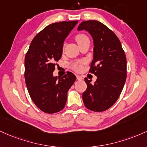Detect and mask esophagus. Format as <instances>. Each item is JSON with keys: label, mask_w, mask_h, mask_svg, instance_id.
Returning <instances> with one entry per match:
<instances>
[{"label": "esophagus", "mask_w": 147, "mask_h": 147, "mask_svg": "<svg viewBox=\"0 0 147 147\" xmlns=\"http://www.w3.org/2000/svg\"><path fill=\"white\" fill-rule=\"evenodd\" d=\"M76 78H77V80H82V77L80 76L77 75V76H76Z\"/></svg>", "instance_id": "34e87169"}]
</instances>
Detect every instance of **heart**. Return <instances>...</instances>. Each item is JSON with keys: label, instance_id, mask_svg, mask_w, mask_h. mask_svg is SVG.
I'll return each instance as SVG.
<instances>
[{"label": "heart", "instance_id": "1", "mask_svg": "<svg viewBox=\"0 0 147 147\" xmlns=\"http://www.w3.org/2000/svg\"><path fill=\"white\" fill-rule=\"evenodd\" d=\"M89 39L88 37H87L85 34H77L76 37V40L78 44H80V43L84 42L85 40ZM85 62L83 61H78V62H75L71 65V67L74 69V70L76 71H80L82 70V66H83Z\"/></svg>", "mask_w": 147, "mask_h": 147}]
</instances>
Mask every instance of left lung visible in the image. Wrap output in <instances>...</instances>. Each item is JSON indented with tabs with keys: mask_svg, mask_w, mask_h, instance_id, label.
I'll return each instance as SVG.
<instances>
[{
	"mask_svg": "<svg viewBox=\"0 0 147 147\" xmlns=\"http://www.w3.org/2000/svg\"><path fill=\"white\" fill-rule=\"evenodd\" d=\"M87 31L93 39L94 57L90 72L96 76L94 83L87 78L82 100L87 109L103 112L115 104L126 79V57L121 42L111 30L98 21L82 22L78 30Z\"/></svg>",
	"mask_w": 147,
	"mask_h": 147,
	"instance_id": "obj_1",
	"label": "left lung"
}]
</instances>
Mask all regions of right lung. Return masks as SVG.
Wrapping results in <instances>:
<instances>
[{
	"label": "right lung",
	"instance_id": "obj_1",
	"mask_svg": "<svg viewBox=\"0 0 147 147\" xmlns=\"http://www.w3.org/2000/svg\"><path fill=\"white\" fill-rule=\"evenodd\" d=\"M78 21H62L47 26L32 39L25 57V80L31 99L42 111L53 114L65 108L67 92L76 77L71 72L53 76L62 55L63 44Z\"/></svg>",
	"mask_w": 147,
	"mask_h": 147
}]
</instances>
